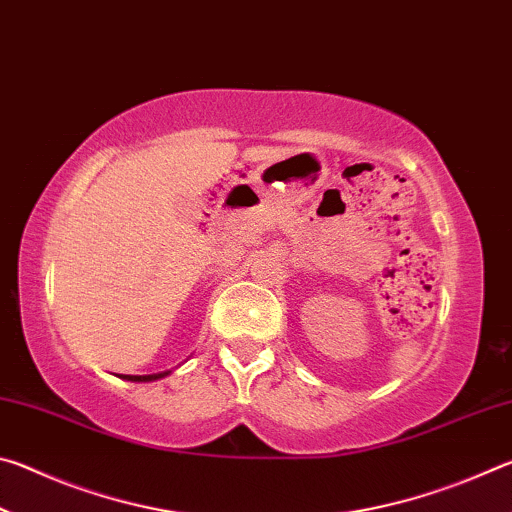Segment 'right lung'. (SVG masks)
Instances as JSON below:
<instances>
[{
    "label": "right lung",
    "mask_w": 512,
    "mask_h": 512,
    "mask_svg": "<svg viewBox=\"0 0 512 512\" xmlns=\"http://www.w3.org/2000/svg\"><path fill=\"white\" fill-rule=\"evenodd\" d=\"M171 370H164V372H155V375H124V379L128 381H151V379H160L164 375H169Z\"/></svg>",
    "instance_id": "1"
}]
</instances>
